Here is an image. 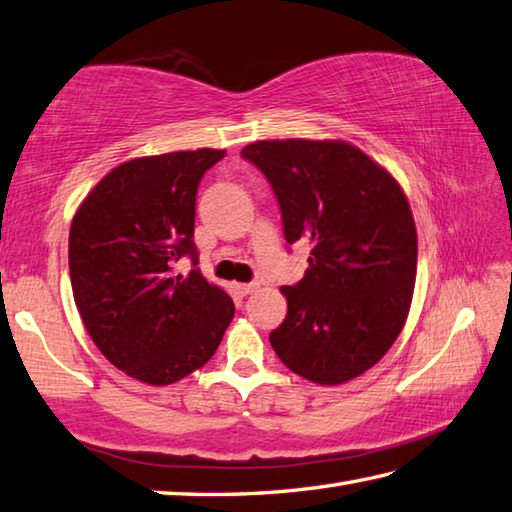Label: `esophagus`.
<instances>
[{
    "mask_svg": "<svg viewBox=\"0 0 512 512\" xmlns=\"http://www.w3.org/2000/svg\"><path fill=\"white\" fill-rule=\"evenodd\" d=\"M257 288H259V284H257V282H250V284H237L239 295H250V293H255Z\"/></svg>",
    "mask_w": 512,
    "mask_h": 512,
    "instance_id": "1",
    "label": "esophagus"
}]
</instances>
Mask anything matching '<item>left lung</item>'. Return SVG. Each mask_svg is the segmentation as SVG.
<instances>
[{"label":"left lung","instance_id":"left-lung-1","mask_svg":"<svg viewBox=\"0 0 512 512\" xmlns=\"http://www.w3.org/2000/svg\"><path fill=\"white\" fill-rule=\"evenodd\" d=\"M277 197L286 244L308 242L304 279L282 286L277 357L310 382L366 373L402 333L417 275V233L402 188L344 142L273 139L242 150Z\"/></svg>","mask_w":512,"mask_h":512}]
</instances>
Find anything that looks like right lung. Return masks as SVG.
Here are the masks:
<instances>
[{
  "mask_svg": "<svg viewBox=\"0 0 512 512\" xmlns=\"http://www.w3.org/2000/svg\"><path fill=\"white\" fill-rule=\"evenodd\" d=\"M224 150L199 148L117 166L79 206L68 237L70 284L90 339L139 382L166 386L202 368L235 304L197 268L195 202ZM191 259V273L176 264Z\"/></svg>",
  "mask_w": 512,
  "mask_h": 512,
  "instance_id": "add662e5",
  "label": "right lung"
}]
</instances>
